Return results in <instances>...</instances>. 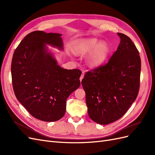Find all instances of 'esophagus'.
Wrapping results in <instances>:
<instances>
[{
	"mask_svg": "<svg viewBox=\"0 0 155 155\" xmlns=\"http://www.w3.org/2000/svg\"><path fill=\"white\" fill-rule=\"evenodd\" d=\"M84 76H85V72H82V74H81V77H80V78H79V79H80V81L82 80V79L83 78Z\"/></svg>",
	"mask_w": 155,
	"mask_h": 155,
	"instance_id": "1",
	"label": "esophagus"
}]
</instances>
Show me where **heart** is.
<instances>
[{"label": "heart", "mask_w": 155, "mask_h": 155, "mask_svg": "<svg viewBox=\"0 0 155 155\" xmlns=\"http://www.w3.org/2000/svg\"><path fill=\"white\" fill-rule=\"evenodd\" d=\"M110 47L106 41H100L96 38L83 39L78 41L72 47L73 52L87 56L86 61L91 67L100 66L107 59L110 53Z\"/></svg>", "instance_id": "b5f03b06"}]
</instances>
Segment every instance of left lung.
I'll return each mask as SVG.
<instances>
[{"label":"left lung","mask_w":155,"mask_h":155,"mask_svg":"<svg viewBox=\"0 0 155 155\" xmlns=\"http://www.w3.org/2000/svg\"><path fill=\"white\" fill-rule=\"evenodd\" d=\"M120 43L104 65L87 72L81 84L90 118L107 125L121 118L137 99L141 59L128 36L118 33Z\"/></svg>","instance_id":"obj_1"}]
</instances>
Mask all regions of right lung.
Listing matches in <instances>:
<instances>
[{
  "mask_svg": "<svg viewBox=\"0 0 155 155\" xmlns=\"http://www.w3.org/2000/svg\"><path fill=\"white\" fill-rule=\"evenodd\" d=\"M61 34L34 31L25 36L14 51L12 78L17 99L34 118L55 121L63 118L66 101L80 86L79 69L59 67L46 46L63 49Z\"/></svg>",
  "mask_w": 155,
  "mask_h": 155,
  "instance_id": "right-lung-1",
  "label": "right lung"
}]
</instances>
